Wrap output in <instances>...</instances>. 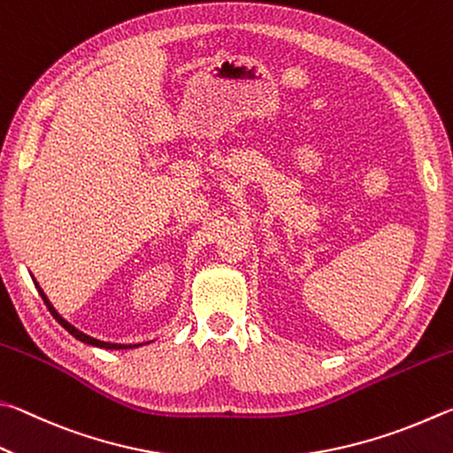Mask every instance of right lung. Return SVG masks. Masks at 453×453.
Here are the masks:
<instances>
[{
  "label": "right lung",
  "instance_id": "1",
  "mask_svg": "<svg viewBox=\"0 0 453 453\" xmlns=\"http://www.w3.org/2000/svg\"><path fill=\"white\" fill-rule=\"evenodd\" d=\"M35 287H37V282H35ZM37 290H39V295H42V298H43V303L47 304V308H50V312L53 314V319L58 320L63 328H65L71 336H75L77 340H81V342H85V344H91V346H97V348H105V350H125V348H137V346H141V344H134V346H131V344H111V342H101V340H95V338H91V336H87V334H83L81 330H77L75 326H71V324L67 322V320H63L61 316L58 314V311H55V308L51 306V303L50 300H47V296L43 295V290L37 287Z\"/></svg>",
  "mask_w": 453,
  "mask_h": 453
}]
</instances>
